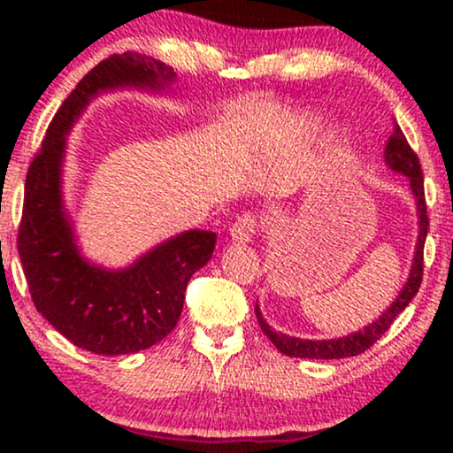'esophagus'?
<instances>
[{
    "instance_id": "34e87169",
    "label": "esophagus",
    "mask_w": 453,
    "mask_h": 453,
    "mask_svg": "<svg viewBox=\"0 0 453 453\" xmlns=\"http://www.w3.org/2000/svg\"><path fill=\"white\" fill-rule=\"evenodd\" d=\"M257 232V217L253 212H244L230 227V238L234 242H249Z\"/></svg>"
}]
</instances>
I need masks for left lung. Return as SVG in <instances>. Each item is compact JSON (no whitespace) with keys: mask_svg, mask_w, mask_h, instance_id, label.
I'll return each mask as SVG.
<instances>
[{"mask_svg":"<svg viewBox=\"0 0 453 453\" xmlns=\"http://www.w3.org/2000/svg\"><path fill=\"white\" fill-rule=\"evenodd\" d=\"M386 164L394 173L404 174L409 179L411 191L415 196V204H418V219H419V236L418 244H415V256H413V266H411L409 279L404 283V288L400 289L392 304L388 306V311H383V315L379 319L368 324L362 330L353 332V334L341 336V339H330V341H306V339H296V336L280 334V332H274L273 327L266 324V319L262 317V311L256 304V315L257 324L264 330V334L268 336L270 342L280 353L289 357H309V360H341V357H351L360 356L372 347L375 342L381 339L383 334L389 330V326L394 324V319L407 309L413 296L418 294L419 285H422V274H424V242L426 234H428V215H426V196H424V174L422 165H419L418 155L415 150L409 147L407 138H404L403 129L394 126L392 136H389L386 144Z\"/></svg>","mask_w":453,"mask_h":453,"instance_id":"obj_1","label":"left lung"}]
</instances>
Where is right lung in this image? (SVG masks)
Segmentation results:
<instances>
[{
    "mask_svg": "<svg viewBox=\"0 0 453 453\" xmlns=\"http://www.w3.org/2000/svg\"><path fill=\"white\" fill-rule=\"evenodd\" d=\"M174 76L173 67L144 55L104 59L61 104L27 170L17 244L31 300L67 341L100 356L149 349L174 330L187 283L212 257L217 234L183 232L123 270L87 262L61 200L65 134L100 91L119 87L159 91Z\"/></svg>",
    "mask_w": 453,
    "mask_h": 453,
    "instance_id": "right-lung-1",
    "label": "right lung"
}]
</instances>
